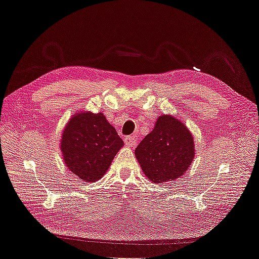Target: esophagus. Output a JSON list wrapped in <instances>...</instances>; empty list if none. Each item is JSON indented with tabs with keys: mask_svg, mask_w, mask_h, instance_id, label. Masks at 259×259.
I'll list each match as a JSON object with an SVG mask.
<instances>
[{
	"mask_svg": "<svg viewBox=\"0 0 259 259\" xmlns=\"http://www.w3.org/2000/svg\"><path fill=\"white\" fill-rule=\"evenodd\" d=\"M124 143L127 147L131 148H134L137 145V137L135 135H132V136H126L124 138Z\"/></svg>",
	"mask_w": 259,
	"mask_h": 259,
	"instance_id": "esophagus-1",
	"label": "esophagus"
}]
</instances>
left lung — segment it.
<instances>
[{"mask_svg":"<svg viewBox=\"0 0 259 259\" xmlns=\"http://www.w3.org/2000/svg\"><path fill=\"white\" fill-rule=\"evenodd\" d=\"M135 155L144 174L154 184L174 180L192 163V134L174 116H159L152 132L136 148Z\"/></svg>","mask_w":259,"mask_h":259,"instance_id":"1","label":"left lung"}]
</instances>
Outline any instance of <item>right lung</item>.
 I'll list each match as a JSON object with an SVG mask.
<instances>
[{
    "label": "right lung",
    "instance_id": "add662e5",
    "mask_svg": "<svg viewBox=\"0 0 259 259\" xmlns=\"http://www.w3.org/2000/svg\"><path fill=\"white\" fill-rule=\"evenodd\" d=\"M60 149L67 167L84 182L103 177L123 140L103 113L75 114L62 133Z\"/></svg>",
    "mask_w": 259,
    "mask_h": 259
}]
</instances>
